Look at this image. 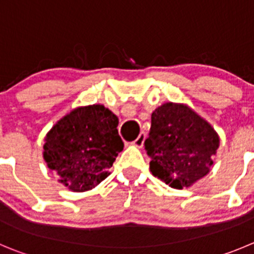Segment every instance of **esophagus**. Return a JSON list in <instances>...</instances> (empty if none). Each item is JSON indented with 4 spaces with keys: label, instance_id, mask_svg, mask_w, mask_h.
Returning <instances> with one entry per match:
<instances>
[{
    "label": "esophagus",
    "instance_id": "obj_1",
    "mask_svg": "<svg viewBox=\"0 0 254 254\" xmlns=\"http://www.w3.org/2000/svg\"><path fill=\"white\" fill-rule=\"evenodd\" d=\"M144 139H146V133H144V132H141V133L138 134V137L133 141V144L136 147H142L144 143Z\"/></svg>",
    "mask_w": 254,
    "mask_h": 254
}]
</instances>
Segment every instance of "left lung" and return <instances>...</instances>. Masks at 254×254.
<instances>
[{
    "label": "left lung",
    "mask_w": 254,
    "mask_h": 254,
    "mask_svg": "<svg viewBox=\"0 0 254 254\" xmlns=\"http://www.w3.org/2000/svg\"><path fill=\"white\" fill-rule=\"evenodd\" d=\"M219 137L188 106L167 102L153 111L144 148L154 177L176 190L190 187L213 165Z\"/></svg>",
    "instance_id": "left-lung-1"
}]
</instances>
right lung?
<instances>
[{"label":"right lung","mask_w":254,"mask_h":254,"mask_svg":"<svg viewBox=\"0 0 254 254\" xmlns=\"http://www.w3.org/2000/svg\"><path fill=\"white\" fill-rule=\"evenodd\" d=\"M118 118L102 105L74 108L45 138L43 158L60 182L73 192L100 185L123 149Z\"/></svg>","instance_id":"1"}]
</instances>
